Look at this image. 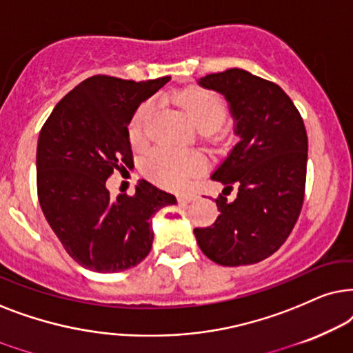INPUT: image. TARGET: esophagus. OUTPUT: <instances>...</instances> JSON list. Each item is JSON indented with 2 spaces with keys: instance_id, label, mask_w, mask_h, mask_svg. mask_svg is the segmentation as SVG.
Segmentation results:
<instances>
[{
  "instance_id": "obj_1",
  "label": "esophagus",
  "mask_w": 353,
  "mask_h": 353,
  "mask_svg": "<svg viewBox=\"0 0 353 353\" xmlns=\"http://www.w3.org/2000/svg\"><path fill=\"white\" fill-rule=\"evenodd\" d=\"M179 203H192V201H195L196 199H199V195L195 194V192H182V194H179Z\"/></svg>"
}]
</instances>
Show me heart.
Returning a JSON list of instances; mask_svg holds the SVG:
<instances>
[{
  "instance_id": "obj_1",
  "label": "heart",
  "mask_w": 353,
  "mask_h": 353,
  "mask_svg": "<svg viewBox=\"0 0 353 353\" xmlns=\"http://www.w3.org/2000/svg\"><path fill=\"white\" fill-rule=\"evenodd\" d=\"M181 106L192 117V121L205 132L218 129L225 119L228 110L224 101L214 92L206 88H189L177 95ZM154 114L153 101H143L137 108L129 124V135L134 143H142L148 135L150 124ZM201 166L195 153L179 152L171 147H157L145 158V168L158 182L168 187H182L187 184L192 174Z\"/></svg>"
}]
</instances>
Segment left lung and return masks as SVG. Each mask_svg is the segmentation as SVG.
<instances>
[{
  "instance_id": "left-lung-1",
  "label": "left lung",
  "mask_w": 353,
  "mask_h": 353,
  "mask_svg": "<svg viewBox=\"0 0 353 353\" xmlns=\"http://www.w3.org/2000/svg\"><path fill=\"white\" fill-rule=\"evenodd\" d=\"M199 83L223 93L239 142L211 176L225 185L219 216L194 229L201 252L223 266L253 265L278 252L305 196L308 139L302 116L278 83L243 69L208 74ZM236 189V199L224 194Z\"/></svg>"
}]
</instances>
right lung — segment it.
Returning <instances> with one entry per match:
<instances>
[{"label": "right lung", "mask_w": 353, "mask_h": 353, "mask_svg": "<svg viewBox=\"0 0 353 353\" xmlns=\"http://www.w3.org/2000/svg\"><path fill=\"white\" fill-rule=\"evenodd\" d=\"M171 77L135 82L93 75L74 87L40 130L37 192L69 256L97 272L139 265L152 250V216L176 196L147 181L112 199L106 179L132 169L129 122L142 101Z\"/></svg>", "instance_id": "1"}]
</instances>
